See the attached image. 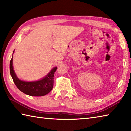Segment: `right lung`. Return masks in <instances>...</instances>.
<instances>
[{
  "mask_svg": "<svg viewBox=\"0 0 131 131\" xmlns=\"http://www.w3.org/2000/svg\"><path fill=\"white\" fill-rule=\"evenodd\" d=\"M14 52V51H13ZM12 58L10 61V73L16 87L25 94L31 96H43L51 91L54 83L55 67L43 79L36 82H24L19 80L15 74L12 66Z\"/></svg>",
  "mask_w": 131,
  "mask_h": 131,
  "instance_id": "add662e5",
  "label": "right lung"
}]
</instances>
